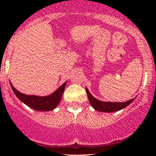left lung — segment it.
Wrapping results in <instances>:
<instances>
[{
	"label": "left lung",
	"mask_w": 156,
	"mask_h": 156,
	"mask_svg": "<svg viewBox=\"0 0 156 156\" xmlns=\"http://www.w3.org/2000/svg\"><path fill=\"white\" fill-rule=\"evenodd\" d=\"M88 99H89L90 103L94 108L97 111L103 112H117L122 108H125L128 106L129 104L133 101L134 99L128 100V101L125 102V103H112V102H102L100 100L94 98L90 93L88 91L87 88H86Z\"/></svg>",
	"instance_id": "obj_1"
}]
</instances>
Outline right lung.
I'll return each mask as SVG.
<instances>
[{"label": "right lung", "mask_w": 156, "mask_h": 156, "mask_svg": "<svg viewBox=\"0 0 156 156\" xmlns=\"http://www.w3.org/2000/svg\"><path fill=\"white\" fill-rule=\"evenodd\" d=\"M66 84L60 86L55 92L46 97H37V96H29L26 94H23L22 93L19 92L15 87L12 86V84L10 83L11 88L14 94H16L19 100H21L23 103L27 105L30 108H33L37 111H51L54 109L57 106L60 102L61 98H62V94L65 90Z\"/></svg>", "instance_id": "right-lung-1"}]
</instances>
